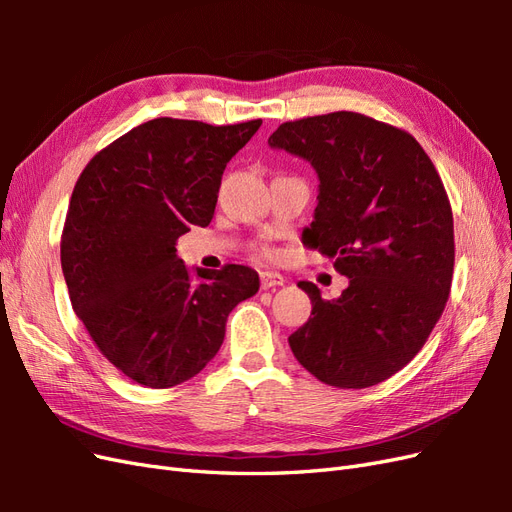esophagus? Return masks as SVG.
<instances>
[{
  "label": "esophagus",
  "instance_id": "1",
  "mask_svg": "<svg viewBox=\"0 0 512 512\" xmlns=\"http://www.w3.org/2000/svg\"><path fill=\"white\" fill-rule=\"evenodd\" d=\"M284 277L280 273H273V271H262L260 273V286L262 290H269V288H280L284 286Z\"/></svg>",
  "mask_w": 512,
  "mask_h": 512
}]
</instances>
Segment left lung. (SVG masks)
Here are the masks:
<instances>
[{
    "label": "left lung",
    "mask_w": 512,
    "mask_h": 512,
    "mask_svg": "<svg viewBox=\"0 0 512 512\" xmlns=\"http://www.w3.org/2000/svg\"><path fill=\"white\" fill-rule=\"evenodd\" d=\"M314 166L318 207L303 245L335 258L350 284L312 299V316L288 337L320 382L367 389L423 348L451 292L453 211L436 166L416 138L361 113L286 121L269 136Z\"/></svg>",
    "instance_id": "obj_1"
}]
</instances>
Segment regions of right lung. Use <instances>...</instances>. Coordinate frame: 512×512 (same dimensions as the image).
Returning <instances> with one entry per match:
<instances>
[{
    "mask_svg": "<svg viewBox=\"0 0 512 512\" xmlns=\"http://www.w3.org/2000/svg\"><path fill=\"white\" fill-rule=\"evenodd\" d=\"M260 123L151 119L96 153L74 185L61 235L72 307L106 359L149 389L203 371L228 314L258 292L254 269L192 273L175 243L209 226L224 168Z\"/></svg>",
    "mask_w": 512,
    "mask_h": 512,
    "instance_id": "right-lung-1",
    "label": "right lung"
}]
</instances>
